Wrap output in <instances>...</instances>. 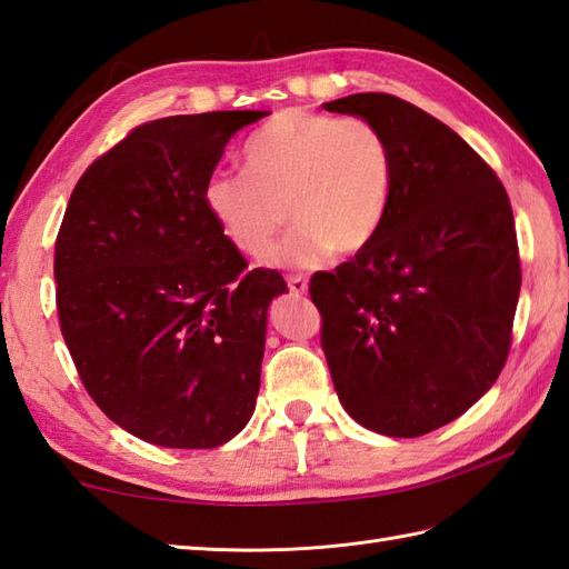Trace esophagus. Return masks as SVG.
Instances as JSON below:
<instances>
[{
    "label": "esophagus",
    "instance_id": "esophagus-1",
    "mask_svg": "<svg viewBox=\"0 0 569 569\" xmlns=\"http://www.w3.org/2000/svg\"><path fill=\"white\" fill-rule=\"evenodd\" d=\"M288 291H291L293 296H303L308 291V278L303 273L288 276Z\"/></svg>",
    "mask_w": 569,
    "mask_h": 569
}]
</instances>
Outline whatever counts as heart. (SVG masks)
<instances>
[{
    "label": "heart",
    "instance_id": "heart-1",
    "mask_svg": "<svg viewBox=\"0 0 569 569\" xmlns=\"http://www.w3.org/2000/svg\"><path fill=\"white\" fill-rule=\"evenodd\" d=\"M247 173H217L204 208L220 234L251 259L269 257L291 217L278 263L316 266L377 239L393 192V151L361 117L283 110L244 143Z\"/></svg>",
    "mask_w": 569,
    "mask_h": 569
}]
</instances>
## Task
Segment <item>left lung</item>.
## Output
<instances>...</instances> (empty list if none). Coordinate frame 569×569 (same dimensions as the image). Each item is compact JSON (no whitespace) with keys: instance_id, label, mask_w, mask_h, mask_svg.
Returning <instances> with one entry per match:
<instances>
[{"instance_id":"obj_1","label":"left lung","mask_w":569,"mask_h":569,"mask_svg":"<svg viewBox=\"0 0 569 569\" xmlns=\"http://www.w3.org/2000/svg\"><path fill=\"white\" fill-rule=\"evenodd\" d=\"M377 124L393 192L377 239L310 278L340 403L359 426L420 438L485 396L506 365L521 293L513 210L469 143L386 92L325 102Z\"/></svg>"}]
</instances>
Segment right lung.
I'll list each match as a JSON object with an SVG mask.
<instances>
[{
  "label": "right lung",
  "mask_w": 569,
  "mask_h": 569,
  "mask_svg": "<svg viewBox=\"0 0 569 569\" xmlns=\"http://www.w3.org/2000/svg\"><path fill=\"white\" fill-rule=\"evenodd\" d=\"M266 114L134 127L82 173L60 222L56 306L80 381L151 445L220 447L257 406L266 310L288 286L273 269H247L202 192L227 141Z\"/></svg>",
  "instance_id": "right-lung-1"
}]
</instances>
